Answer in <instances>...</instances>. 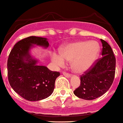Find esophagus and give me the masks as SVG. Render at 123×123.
I'll list each match as a JSON object with an SVG mask.
<instances>
[{"instance_id":"obj_1","label":"esophagus","mask_w":123,"mask_h":123,"mask_svg":"<svg viewBox=\"0 0 123 123\" xmlns=\"http://www.w3.org/2000/svg\"><path fill=\"white\" fill-rule=\"evenodd\" d=\"M62 73H63V75H64L65 77H70L71 75H70V74H69V73H68L65 72V71H63V72Z\"/></svg>"}]
</instances>
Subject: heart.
<instances>
[{
  "label": "heart",
  "mask_w": 123,
  "mask_h": 123,
  "mask_svg": "<svg viewBox=\"0 0 123 123\" xmlns=\"http://www.w3.org/2000/svg\"><path fill=\"white\" fill-rule=\"evenodd\" d=\"M99 52L100 46L96 41H77L61 48L60 55L53 54L52 58L60 65H64L65 60L69 62L74 72L82 73L94 64Z\"/></svg>",
  "instance_id": "b5f03b06"
}]
</instances>
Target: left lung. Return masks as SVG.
I'll list each match as a JSON object with an SVG mask.
<instances>
[{
	"mask_svg": "<svg viewBox=\"0 0 123 123\" xmlns=\"http://www.w3.org/2000/svg\"><path fill=\"white\" fill-rule=\"evenodd\" d=\"M102 43V57L80 76V86L74 90L79 98L94 99L104 94L113 82L116 60L111 46L104 40Z\"/></svg>",
	"mask_w": 123,
	"mask_h": 123,
	"instance_id": "obj_1",
	"label": "left lung"
}]
</instances>
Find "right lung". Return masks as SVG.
<instances>
[{
    "mask_svg": "<svg viewBox=\"0 0 123 123\" xmlns=\"http://www.w3.org/2000/svg\"><path fill=\"white\" fill-rule=\"evenodd\" d=\"M34 44L47 48V39L35 36L18 41L9 54L7 62L8 78L11 87L29 101L45 99L52 94L56 78L60 73L37 65L38 61L29 54Z\"/></svg>",
    "mask_w": 123,
    "mask_h": 123,
    "instance_id": "1",
    "label": "right lung"
}]
</instances>
